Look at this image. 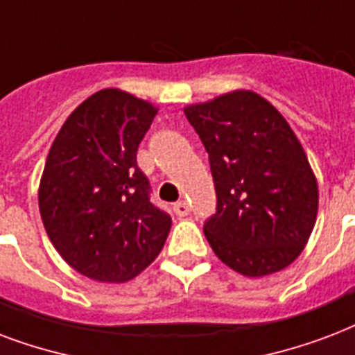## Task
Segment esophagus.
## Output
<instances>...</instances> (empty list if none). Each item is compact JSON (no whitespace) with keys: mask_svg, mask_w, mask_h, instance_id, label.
<instances>
[{"mask_svg":"<svg viewBox=\"0 0 355 355\" xmlns=\"http://www.w3.org/2000/svg\"><path fill=\"white\" fill-rule=\"evenodd\" d=\"M175 214H177L178 218H186L189 214V205L186 201H178L175 205Z\"/></svg>","mask_w":355,"mask_h":355,"instance_id":"obj_1","label":"esophagus"}]
</instances>
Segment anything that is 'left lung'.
Instances as JSON below:
<instances>
[{"instance_id":"left-lung-1","label":"left lung","mask_w":355,"mask_h":355,"mask_svg":"<svg viewBox=\"0 0 355 355\" xmlns=\"http://www.w3.org/2000/svg\"><path fill=\"white\" fill-rule=\"evenodd\" d=\"M212 169L218 208L205 236L223 264L245 277L291 266L318 214V182L279 110L250 89L184 107Z\"/></svg>"}]
</instances>
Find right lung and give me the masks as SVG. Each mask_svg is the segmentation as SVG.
I'll list each match as a JSON object with an SVG mask.
<instances>
[{
    "instance_id": "obj_1",
    "label": "right lung",
    "mask_w": 355,
    "mask_h": 355,
    "mask_svg": "<svg viewBox=\"0 0 355 355\" xmlns=\"http://www.w3.org/2000/svg\"><path fill=\"white\" fill-rule=\"evenodd\" d=\"M158 107L102 89L70 113L51 143L39 184L48 238L76 272L126 283L159 255L171 218L148 201L135 154Z\"/></svg>"
}]
</instances>
